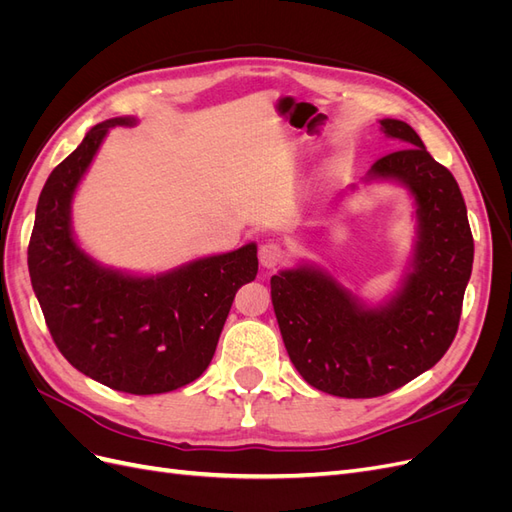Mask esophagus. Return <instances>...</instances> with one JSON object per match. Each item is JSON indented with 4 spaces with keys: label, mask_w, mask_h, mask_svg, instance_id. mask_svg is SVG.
<instances>
[{
    "label": "esophagus",
    "mask_w": 512,
    "mask_h": 512,
    "mask_svg": "<svg viewBox=\"0 0 512 512\" xmlns=\"http://www.w3.org/2000/svg\"><path fill=\"white\" fill-rule=\"evenodd\" d=\"M284 260H286L284 245L275 243V241H269L265 245H260V262H262V267L275 269V267H280Z\"/></svg>",
    "instance_id": "esophagus-1"
}]
</instances>
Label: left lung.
<instances>
[{
	"label": "left lung",
	"mask_w": 512,
	"mask_h": 512,
	"mask_svg": "<svg viewBox=\"0 0 512 512\" xmlns=\"http://www.w3.org/2000/svg\"><path fill=\"white\" fill-rule=\"evenodd\" d=\"M382 132L408 147L374 162L369 177L406 183L416 200L412 271L395 297L367 307L331 275L299 267L271 277V301L292 365L314 389L380 397L436 365L459 329L474 239L455 177L429 156L406 121Z\"/></svg>",
	"instance_id": "8db88e82"
}]
</instances>
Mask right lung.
Wrapping results in <instances>:
<instances>
[{
	"label": "right lung",
	"mask_w": 512,
	"mask_h": 512,
	"mask_svg": "<svg viewBox=\"0 0 512 512\" xmlns=\"http://www.w3.org/2000/svg\"><path fill=\"white\" fill-rule=\"evenodd\" d=\"M91 128L46 179L27 247L32 286L59 352L113 391L158 395L209 367L237 290L258 273L256 243L156 277L96 265L70 228L72 194L111 126Z\"/></svg>",
	"instance_id": "add662e5"
}]
</instances>
